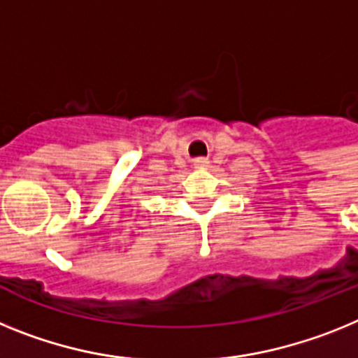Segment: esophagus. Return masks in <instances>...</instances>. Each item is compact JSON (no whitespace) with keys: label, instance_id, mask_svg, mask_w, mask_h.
<instances>
[{"label":"esophagus","instance_id":"obj_1","mask_svg":"<svg viewBox=\"0 0 358 358\" xmlns=\"http://www.w3.org/2000/svg\"><path fill=\"white\" fill-rule=\"evenodd\" d=\"M207 166H209V160H207V158H196V160H194V167H196V169H205Z\"/></svg>","mask_w":358,"mask_h":358}]
</instances>
